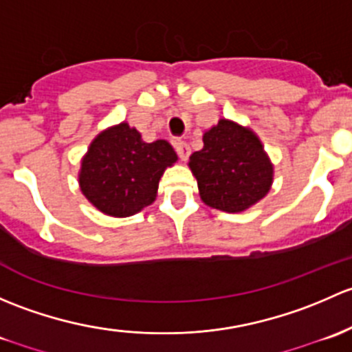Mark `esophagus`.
<instances>
[{
    "label": "esophagus",
    "instance_id": "1",
    "mask_svg": "<svg viewBox=\"0 0 352 352\" xmlns=\"http://www.w3.org/2000/svg\"><path fill=\"white\" fill-rule=\"evenodd\" d=\"M175 147H176V152H177V155H179L181 161H188V157H190V154H191L190 146H188L184 140H176Z\"/></svg>",
    "mask_w": 352,
    "mask_h": 352
}]
</instances>
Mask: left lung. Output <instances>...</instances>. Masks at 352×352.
I'll return each instance as SVG.
<instances>
[{"instance_id": "8db88e82", "label": "left lung", "mask_w": 352, "mask_h": 352, "mask_svg": "<svg viewBox=\"0 0 352 352\" xmlns=\"http://www.w3.org/2000/svg\"><path fill=\"white\" fill-rule=\"evenodd\" d=\"M205 205L239 213L263 200L273 184V164L248 126L220 118L203 133V149L190 155Z\"/></svg>"}]
</instances>
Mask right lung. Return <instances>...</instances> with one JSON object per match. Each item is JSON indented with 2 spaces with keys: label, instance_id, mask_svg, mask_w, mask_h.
Returning a JSON list of instances; mask_svg holds the SVG:
<instances>
[{
  "label": "right lung",
  "instance_id": "right-lung-1",
  "mask_svg": "<svg viewBox=\"0 0 352 352\" xmlns=\"http://www.w3.org/2000/svg\"><path fill=\"white\" fill-rule=\"evenodd\" d=\"M176 161L168 140L144 142L137 129L122 122L89 144L79 169V186L104 215H135L154 203L159 179Z\"/></svg>",
  "mask_w": 352,
  "mask_h": 352
}]
</instances>
